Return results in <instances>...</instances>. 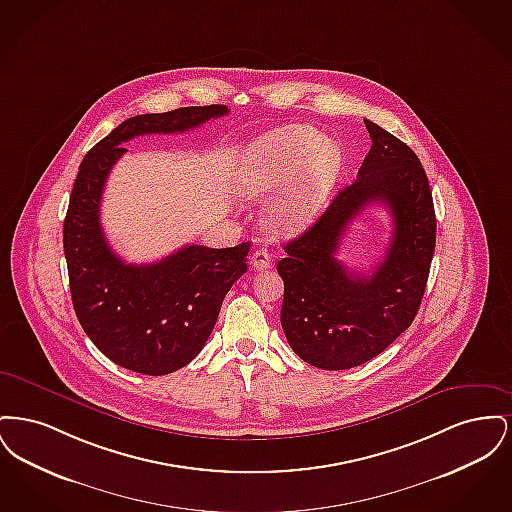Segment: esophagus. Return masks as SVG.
<instances>
[{
    "mask_svg": "<svg viewBox=\"0 0 512 512\" xmlns=\"http://www.w3.org/2000/svg\"><path fill=\"white\" fill-rule=\"evenodd\" d=\"M270 259L272 257H270L267 249H255L253 255H251V267H253V270H259V272L268 270L270 268Z\"/></svg>",
    "mask_w": 512,
    "mask_h": 512,
    "instance_id": "obj_1",
    "label": "esophagus"
}]
</instances>
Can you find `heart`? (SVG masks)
Here are the masks:
<instances>
[{
	"label": "heart",
	"instance_id": "b5f03b06",
	"mask_svg": "<svg viewBox=\"0 0 512 512\" xmlns=\"http://www.w3.org/2000/svg\"><path fill=\"white\" fill-rule=\"evenodd\" d=\"M340 169V153L311 128L284 126L253 140L236 172V190L263 199L280 188L268 211V228L292 234L309 226L322 207Z\"/></svg>",
	"mask_w": 512,
	"mask_h": 512
}]
</instances>
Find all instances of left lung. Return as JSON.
I'll return each mask as SVG.
<instances>
[{"label":"left lung","instance_id":"obj_1","mask_svg":"<svg viewBox=\"0 0 512 512\" xmlns=\"http://www.w3.org/2000/svg\"><path fill=\"white\" fill-rule=\"evenodd\" d=\"M365 124L372 147L357 180L284 245L288 255L276 265L288 343L305 363L324 370L368 363L411 326L436 249L434 201L418 157L376 122ZM372 202L391 209L394 232L383 263L363 275L335 253L346 224Z\"/></svg>","mask_w":512,"mask_h":512}]
</instances>
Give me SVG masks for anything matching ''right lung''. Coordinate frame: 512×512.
I'll use <instances>...</instances> for the list:
<instances>
[{
	"label": "right lung",
	"instance_id": "add662e5",
	"mask_svg": "<svg viewBox=\"0 0 512 512\" xmlns=\"http://www.w3.org/2000/svg\"><path fill=\"white\" fill-rule=\"evenodd\" d=\"M228 113L226 105L180 107L121 122L80 163L63 224L74 313L99 351L147 376L188 365L209 340L220 305L247 270L249 242L213 249L184 245L149 265H128L107 244L99 207L105 180L142 134H174Z\"/></svg>",
	"mask_w": 512,
	"mask_h": 512
}]
</instances>
